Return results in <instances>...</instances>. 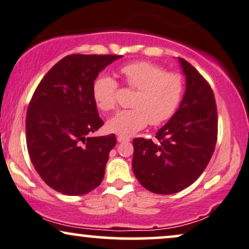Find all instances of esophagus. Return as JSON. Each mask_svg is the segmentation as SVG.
<instances>
[{"label":"esophagus","instance_id":"34e87169","mask_svg":"<svg viewBox=\"0 0 249 249\" xmlns=\"http://www.w3.org/2000/svg\"><path fill=\"white\" fill-rule=\"evenodd\" d=\"M131 139L127 137H123V135H118L117 137V141L118 142H127V141H130Z\"/></svg>","mask_w":249,"mask_h":249}]
</instances>
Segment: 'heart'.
Listing matches in <instances>:
<instances>
[{"label":"heart","instance_id":"heart-1","mask_svg":"<svg viewBox=\"0 0 249 249\" xmlns=\"http://www.w3.org/2000/svg\"><path fill=\"white\" fill-rule=\"evenodd\" d=\"M123 81L130 89L138 90L132 109L119 111L107 123L112 133L127 137L152 126L164 124L176 114L185 92V80L180 73L168 72L161 65L146 61L127 63L119 68ZM93 99L102 111H112L117 107L118 83L101 74L93 83Z\"/></svg>","mask_w":249,"mask_h":249}]
</instances>
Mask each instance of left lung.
Here are the masks:
<instances>
[{
	"label": "left lung",
	"instance_id": "obj_1",
	"mask_svg": "<svg viewBox=\"0 0 249 249\" xmlns=\"http://www.w3.org/2000/svg\"><path fill=\"white\" fill-rule=\"evenodd\" d=\"M186 75V93L180 107L156 140L135 138L132 168L144 188L172 194L190 186L212 159L218 121L215 95L208 81L186 59L179 57Z\"/></svg>",
	"mask_w": 249,
	"mask_h": 249
}]
</instances>
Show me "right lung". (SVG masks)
Segmentation results:
<instances>
[{
	"mask_svg": "<svg viewBox=\"0 0 249 249\" xmlns=\"http://www.w3.org/2000/svg\"><path fill=\"white\" fill-rule=\"evenodd\" d=\"M121 55L65 56L34 90L26 114V144L42 180L65 195H83L101 184L115 134L89 137L103 125L93 83Z\"/></svg>",
	"mask_w": 249,
	"mask_h": 249,
	"instance_id": "add662e5",
	"label": "right lung"
}]
</instances>
